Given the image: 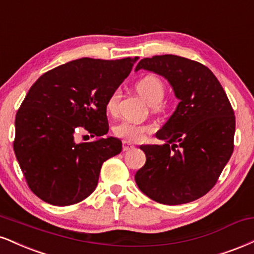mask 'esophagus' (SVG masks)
Segmentation results:
<instances>
[{
    "label": "esophagus",
    "instance_id": "obj_1",
    "mask_svg": "<svg viewBox=\"0 0 254 254\" xmlns=\"http://www.w3.org/2000/svg\"><path fill=\"white\" fill-rule=\"evenodd\" d=\"M132 149H135V145H132L131 143L127 142V140H124V142H123V151H130V150H132Z\"/></svg>",
    "mask_w": 254,
    "mask_h": 254
}]
</instances>
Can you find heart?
<instances>
[{
  "label": "heart",
  "mask_w": 254,
  "mask_h": 254,
  "mask_svg": "<svg viewBox=\"0 0 254 254\" xmlns=\"http://www.w3.org/2000/svg\"><path fill=\"white\" fill-rule=\"evenodd\" d=\"M136 90L139 96L145 100L149 105L158 106L166 96V86L161 78L155 74H148L140 78L136 84ZM119 91L115 90L110 94L106 100V111L114 115L117 111L119 102ZM151 127L148 125L137 124L133 122L123 121L114 127V133L119 138L127 142H139L144 138L148 132H150Z\"/></svg>",
  "instance_id": "b5f03b06"
}]
</instances>
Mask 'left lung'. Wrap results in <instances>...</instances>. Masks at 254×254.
I'll return each mask as SVG.
<instances>
[{
  "label": "left lung",
  "mask_w": 254,
  "mask_h": 254,
  "mask_svg": "<svg viewBox=\"0 0 254 254\" xmlns=\"http://www.w3.org/2000/svg\"><path fill=\"white\" fill-rule=\"evenodd\" d=\"M162 75L180 99L157 131L162 145H140L146 162L135 180L140 190L163 204L197 200L215 186L234 149L235 116L227 94L208 67L187 58L155 56L137 64Z\"/></svg>",
  "instance_id": "1"
}]
</instances>
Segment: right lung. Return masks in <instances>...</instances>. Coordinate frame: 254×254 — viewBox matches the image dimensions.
I'll use <instances>...</instances> for the list:
<instances>
[{
  "instance_id": "obj_1",
  "label": "right lung",
  "mask_w": 254,
  "mask_h": 254,
  "mask_svg": "<svg viewBox=\"0 0 254 254\" xmlns=\"http://www.w3.org/2000/svg\"><path fill=\"white\" fill-rule=\"evenodd\" d=\"M138 58H81L44 73L15 117L14 151L30 190L45 202L69 206L96 189L100 168L122 151L109 131L106 100ZM79 132L98 136L78 143Z\"/></svg>"
}]
</instances>
